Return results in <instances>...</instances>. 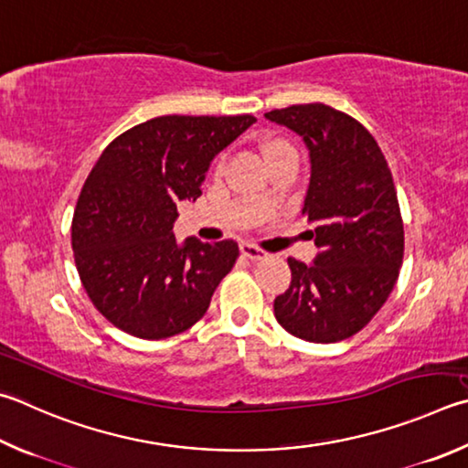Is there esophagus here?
Masks as SVG:
<instances>
[{"mask_svg": "<svg viewBox=\"0 0 468 468\" xmlns=\"http://www.w3.org/2000/svg\"><path fill=\"white\" fill-rule=\"evenodd\" d=\"M241 253L250 260H266L268 258V251H263L261 248H258V245H251V243H241Z\"/></svg>", "mask_w": 468, "mask_h": 468, "instance_id": "34e87169", "label": "esophagus"}]
</instances>
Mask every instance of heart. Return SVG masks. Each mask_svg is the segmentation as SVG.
<instances>
[{
  "label": "heart",
  "mask_w": 468,
  "mask_h": 468,
  "mask_svg": "<svg viewBox=\"0 0 468 468\" xmlns=\"http://www.w3.org/2000/svg\"><path fill=\"white\" fill-rule=\"evenodd\" d=\"M291 151H294V147H292L288 141H284V139L270 137V139H263V141H261V153H263V157H266L268 165H270L274 159H278L280 155H284V153H291ZM215 169L218 172V169H220V161H217ZM260 200H263V197H261Z\"/></svg>",
  "instance_id": "b5f03b06"
}]
</instances>
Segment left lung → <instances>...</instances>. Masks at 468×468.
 <instances>
[{
    "label": "left lung",
    "mask_w": 468,
    "mask_h": 468,
    "mask_svg": "<svg viewBox=\"0 0 468 468\" xmlns=\"http://www.w3.org/2000/svg\"><path fill=\"white\" fill-rule=\"evenodd\" d=\"M266 118L309 147L303 215L321 250L309 266L288 258L292 282L276 296V321L304 342H342L368 325L401 270L405 233L393 176L375 137L342 110L315 101Z\"/></svg>",
    "instance_id": "left-lung-1"
}]
</instances>
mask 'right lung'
Segmentation results:
<instances>
[{"label":"right lung","mask_w":468,"mask_h":468,"mask_svg":"<svg viewBox=\"0 0 468 468\" xmlns=\"http://www.w3.org/2000/svg\"><path fill=\"white\" fill-rule=\"evenodd\" d=\"M256 122L239 116H157L110 143L71 220L83 288L114 327L141 339L190 329L239 258L233 239L177 245V202L197 200L212 157Z\"/></svg>","instance_id":"add662e5"}]
</instances>
